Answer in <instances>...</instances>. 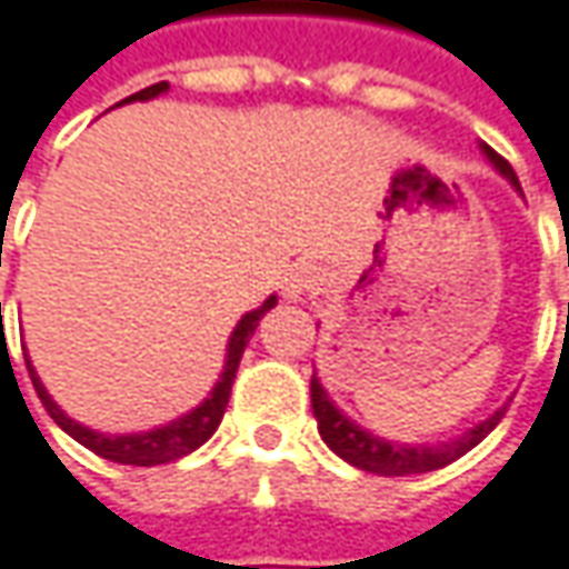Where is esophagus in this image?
<instances>
[{"instance_id": "obj_1", "label": "esophagus", "mask_w": 569, "mask_h": 569, "mask_svg": "<svg viewBox=\"0 0 569 569\" xmlns=\"http://www.w3.org/2000/svg\"><path fill=\"white\" fill-rule=\"evenodd\" d=\"M311 286H315V270L306 263H296L283 277V296L286 299H302Z\"/></svg>"}]
</instances>
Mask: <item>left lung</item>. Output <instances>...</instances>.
Masks as SVG:
<instances>
[{"label":"left lung","mask_w":569,"mask_h":569,"mask_svg":"<svg viewBox=\"0 0 569 569\" xmlns=\"http://www.w3.org/2000/svg\"><path fill=\"white\" fill-rule=\"evenodd\" d=\"M483 156L493 161V168L507 178L509 184L516 190L519 178L512 171L503 156H497L490 146H483ZM311 410H315V420H318V432L321 439L328 442V449L337 452L343 461H350L359 471H369V475H382V478H405V475H423V471H436V468H446L452 465L456 458L465 452H471L478 442H481L487 432L493 430L500 420H503V410L490 413L483 423H478L475 430L461 432L449 442H432V446H401V442H391L382 436H372L369 430H362L359 423H353L350 417H343L337 405L328 398V391L321 388L318 376H311Z\"/></svg>","instance_id":"left-lung-1"}]
</instances>
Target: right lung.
I'll use <instances>...</instances> for the list:
<instances>
[{
	"label": "right lung",
	"instance_id": "obj_1",
	"mask_svg": "<svg viewBox=\"0 0 569 569\" xmlns=\"http://www.w3.org/2000/svg\"><path fill=\"white\" fill-rule=\"evenodd\" d=\"M161 91H168V82H159V86H149L137 91V94H130V98H123L120 104H127V101H149V98H156ZM277 306V296H270L260 309L248 311V315H241V321L236 325V331L229 337V347H226V366H222V376H219V382L210 391V398L200 405V408H193L184 417H178V420H171V423H164L159 430H149V432H127V436H104V432H94L82 427V423H76L72 417H66L60 410V405L47 395V388L38 379V372H34V366H31V359L24 357L28 362V376H31V382H34V391H38L40 405L47 408V413L60 423L62 430L69 432L76 442H82L86 449H91L94 456L108 458V461H117V465H139V468H149V465H164V461H178V458H184L187 452H193V449H200L207 439H210L216 427L222 423V413L229 408V395H232V382H236V372H238V362H241V353H244V347H248V340H251V333L258 331V321L267 315V311Z\"/></svg>",
	"mask_w": 569,
	"mask_h": 569
}]
</instances>
